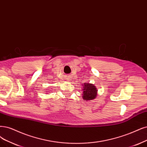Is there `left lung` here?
Listing matches in <instances>:
<instances>
[{"label":"left lung","instance_id":"left-lung-1","mask_svg":"<svg viewBox=\"0 0 147 147\" xmlns=\"http://www.w3.org/2000/svg\"><path fill=\"white\" fill-rule=\"evenodd\" d=\"M83 85L82 97L84 100H90L96 98L97 94V90L96 86L92 84L85 83Z\"/></svg>","mask_w":147,"mask_h":147}]
</instances>
